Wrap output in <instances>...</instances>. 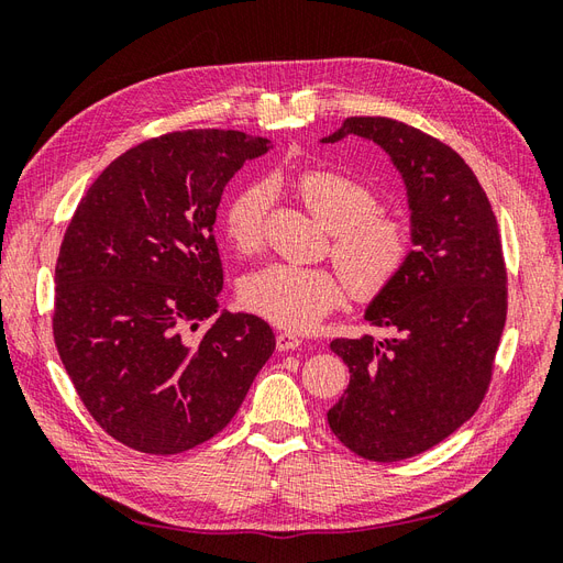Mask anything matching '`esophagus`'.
I'll return each mask as SVG.
<instances>
[{"instance_id": "34e87169", "label": "esophagus", "mask_w": 563, "mask_h": 563, "mask_svg": "<svg viewBox=\"0 0 563 563\" xmlns=\"http://www.w3.org/2000/svg\"><path fill=\"white\" fill-rule=\"evenodd\" d=\"M302 345V340H300V335H296V333H279L277 335V347L282 350V352H288V350H298Z\"/></svg>"}]
</instances>
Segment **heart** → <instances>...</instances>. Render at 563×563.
<instances>
[{"label": "heart", "mask_w": 563, "mask_h": 563, "mask_svg": "<svg viewBox=\"0 0 563 563\" xmlns=\"http://www.w3.org/2000/svg\"><path fill=\"white\" fill-rule=\"evenodd\" d=\"M294 190L319 223L333 232L331 253L343 269L267 265L246 277L244 302L277 327L305 331L335 310L350 291L376 298L399 279L413 251V230L401 218L378 213L380 197L373 187L333 168H310L294 180ZM267 187H242L223 211L225 240L240 253L258 251Z\"/></svg>", "instance_id": "heart-1"}]
</instances>
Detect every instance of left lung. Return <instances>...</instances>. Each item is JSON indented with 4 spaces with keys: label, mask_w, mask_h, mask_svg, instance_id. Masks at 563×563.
Listing matches in <instances>:
<instances>
[{
    "label": "left lung",
    "mask_w": 563,
    "mask_h": 563,
    "mask_svg": "<svg viewBox=\"0 0 563 563\" xmlns=\"http://www.w3.org/2000/svg\"><path fill=\"white\" fill-rule=\"evenodd\" d=\"M347 135L380 145L401 174L416 249L364 314L387 338L331 343L350 385L327 418L356 455L395 463L479 408L505 329L507 272L496 213L455 150L389 117H347L321 143Z\"/></svg>",
    "instance_id": "1"
}]
</instances>
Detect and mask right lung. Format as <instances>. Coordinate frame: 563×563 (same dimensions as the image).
I'll use <instances>...</instances> for the list:
<instances>
[{
    "label": "right lung",
    "mask_w": 563,
    "mask_h": 563,
    "mask_svg": "<svg viewBox=\"0 0 563 563\" xmlns=\"http://www.w3.org/2000/svg\"><path fill=\"white\" fill-rule=\"evenodd\" d=\"M267 150L218 129L145 141L93 180L65 230L56 347L93 420L129 449L174 455L209 441L275 352L267 321L220 310L213 236L225 185Z\"/></svg>",
    "instance_id": "right-lung-1"
}]
</instances>
